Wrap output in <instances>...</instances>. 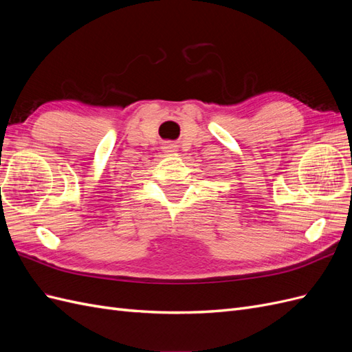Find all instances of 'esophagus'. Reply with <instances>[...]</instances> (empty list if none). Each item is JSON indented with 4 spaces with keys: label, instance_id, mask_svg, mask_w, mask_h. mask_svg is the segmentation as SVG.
I'll return each instance as SVG.
<instances>
[{
    "label": "esophagus",
    "instance_id": "esophagus-1",
    "mask_svg": "<svg viewBox=\"0 0 352 352\" xmlns=\"http://www.w3.org/2000/svg\"><path fill=\"white\" fill-rule=\"evenodd\" d=\"M177 151V146L173 144H164L163 146V153L166 154H175Z\"/></svg>",
    "mask_w": 352,
    "mask_h": 352
}]
</instances>
